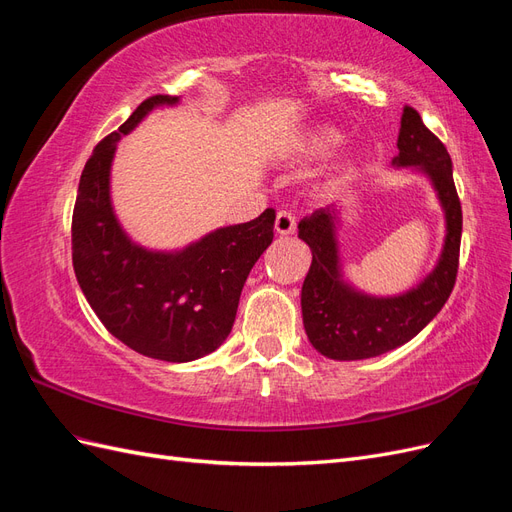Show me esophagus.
Wrapping results in <instances>:
<instances>
[{
    "mask_svg": "<svg viewBox=\"0 0 512 512\" xmlns=\"http://www.w3.org/2000/svg\"><path fill=\"white\" fill-rule=\"evenodd\" d=\"M294 228H297V222H294V215L288 211H280L275 215V232L277 235H292Z\"/></svg>",
    "mask_w": 512,
    "mask_h": 512,
    "instance_id": "34e87169",
    "label": "esophagus"
}]
</instances>
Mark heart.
I'll list each match as a JSON object with an SVG mask.
<instances>
[{
  "mask_svg": "<svg viewBox=\"0 0 512 512\" xmlns=\"http://www.w3.org/2000/svg\"><path fill=\"white\" fill-rule=\"evenodd\" d=\"M342 132L318 123V126L305 128L297 136L292 138L286 147V158L294 162H305V160H318L329 156V153L342 143Z\"/></svg>",
  "mask_w": 512,
  "mask_h": 512,
  "instance_id": "obj_1",
  "label": "heart"
}]
</instances>
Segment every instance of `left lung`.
Listing matches in <instances>:
<instances>
[{
	"label": "left lung",
	"mask_w": 512,
	"mask_h": 512,
	"mask_svg": "<svg viewBox=\"0 0 512 512\" xmlns=\"http://www.w3.org/2000/svg\"><path fill=\"white\" fill-rule=\"evenodd\" d=\"M395 168H414L427 177L444 213V243L421 282L391 297L356 288L344 273L337 230L342 207L331 205L299 222V239L312 250V267L301 288L303 327L312 346L333 361H361L404 346L438 316L451 297L461 243V205L453 162L436 134L414 108L406 106L397 138Z\"/></svg>",
	"instance_id": "8db88e82"
}]
</instances>
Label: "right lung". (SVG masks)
I'll use <instances>...</instances> for the list:
<instances>
[{"label": "right lung", "mask_w": 512, "mask_h": 512, "mask_svg": "<svg viewBox=\"0 0 512 512\" xmlns=\"http://www.w3.org/2000/svg\"><path fill=\"white\" fill-rule=\"evenodd\" d=\"M177 104L173 96L145 100L91 153L72 215V265L87 303L121 344L190 363L228 337L247 275L273 241L275 211L215 228L181 250H149L128 235L111 196L117 143L151 111Z\"/></svg>", "instance_id": "add662e5"}]
</instances>
